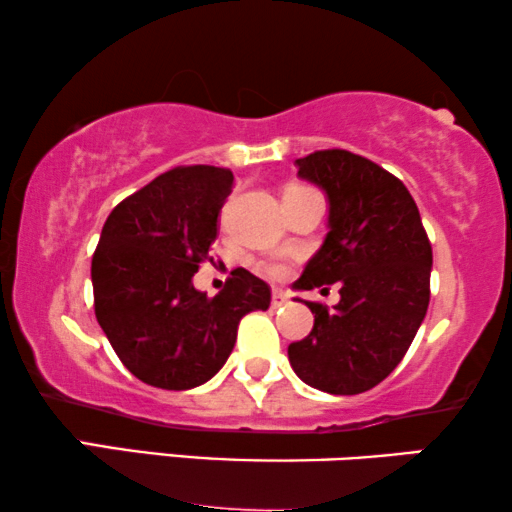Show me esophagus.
I'll use <instances>...</instances> for the list:
<instances>
[{
    "label": "esophagus",
    "instance_id": "obj_1",
    "mask_svg": "<svg viewBox=\"0 0 512 512\" xmlns=\"http://www.w3.org/2000/svg\"><path fill=\"white\" fill-rule=\"evenodd\" d=\"M286 300H289V296L282 289H272V307H282L286 305Z\"/></svg>",
    "mask_w": 512,
    "mask_h": 512
}]
</instances>
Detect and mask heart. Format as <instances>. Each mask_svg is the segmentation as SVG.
Listing matches in <instances>:
<instances>
[{
	"label": "heart",
	"mask_w": 512,
	"mask_h": 512,
	"mask_svg": "<svg viewBox=\"0 0 512 512\" xmlns=\"http://www.w3.org/2000/svg\"><path fill=\"white\" fill-rule=\"evenodd\" d=\"M275 272H282V268H275Z\"/></svg>",
	"instance_id": "heart-1"
}]
</instances>
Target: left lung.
I'll list each match as a JSON object with an SVG mask.
<instances>
[{
    "instance_id": "1",
    "label": "left lung",
    "mask_w": 512,
    "mask_h": 512,
    "mask_svg": "<svg viewBox=\"0 0 512 512\" xmlns=\"http://www.w3.org/2000/svg\"><path fill=\"white\" fill-rule=\"evenodd\" d=\"M296 165L300 179L326 193L328 233L293 289L338 282L340 303H305L314 326L289 345L291 368L326 394H363L401 363L422 326L431 242L408 188L373 160L326 149Z\"/></svg>"
}]
</instances>
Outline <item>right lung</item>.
Segmentation results:
<instances>
[{"instance_id":"right-lung-1","label":"right lung","mask_w":512,"mask_h":512,"mask_svg":"<svg viewBox=\"0 0 512 512\" xmlns=\"http://www.w3.org/2000/svg\"><path fill=\"white\" fill-rule=\"evenodd\" d=\"M233 172L181 165L118 202L93 254L95 317L137 380L184 391L228 361L244 314L270 307V286L237 268L207 298L193 275L209 258Z\"/></svg>"}]
</instances>
